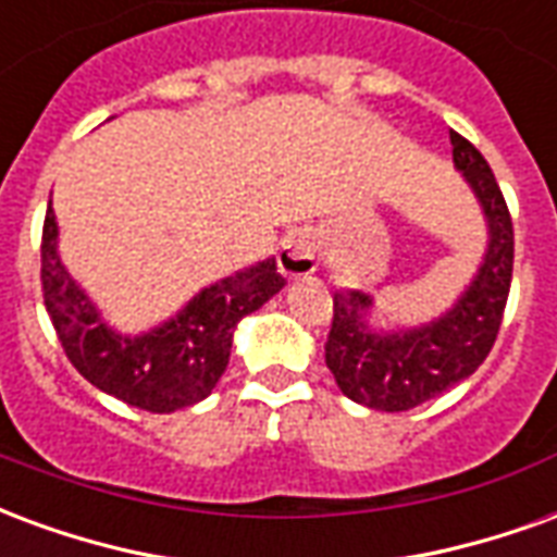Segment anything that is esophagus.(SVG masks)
<instances>
[{"mask_svg":"<svg viewBox=\"0 0 557 557\" xmlns=\"http://www.w3.org/2000/svg\"><path fill=\"white\" fill-rule=\"evenodd\" d=\"M322 253V238L315 232H298L283 250H280V271L289 277H304L313 274Z\"/></svg>","mask_w":557,"mask_h":557,"instance_id":"1","label":"esophagus"}]
</instances>
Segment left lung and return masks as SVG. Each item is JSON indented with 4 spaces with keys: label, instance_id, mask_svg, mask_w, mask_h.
Here are the masks:
<instances>
[{
    "label": "left lung",
    "instance_id": "8db88e82",
    "mask_svg": "<svg viewBox=\"0 0 557 557\" xmlns=\"http://www.w3.org/2000/svg\"><path fill=\"white\" fill-rule=\"evenodd\" d=\"M454 163L474 187L490 220L483 268L450 313L414 331L379 337L367 331L370 295L334 292V319L325 339V363L339 391L375 411H409L486 361L502 327L513 277V220L490 163L462 134L450 131Z\"/></svg>",
    "mask_w": 557,
    "mask_h": 557
}]
</instances>
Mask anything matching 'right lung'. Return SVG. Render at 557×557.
Masks as SVG:
<instances>
[{
    "mask_svg": "<svg viewBox=\"0 0 557 557\" xmlns=\"http://www.w3.org/2000/svg\"><path fill=\"white\" fill-rule=\"evenodd\" d=\"M286 286L277 259H265L196 295L172 322L146 337H119L103 325L55 253V214L41 235V292L67 361L103 394L134 409L166 414L206 399L230 363L232 331Z\"/></svg>",
    "mask_w": 557,
    "mask_h": 557,
    "instance_id": "1",
    "label": "right lung"
}]
</instances>
